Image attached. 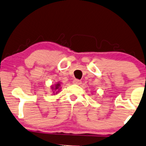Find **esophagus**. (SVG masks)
<instances>
[{"instance_id":"34e87169","label":"esophagus","mask_w":146,"mask_h":146,"mask_svg":"<svg viewBox=\"0 0 146 146\" xmlns=\"http://www.w3.org/2000/svg\"><path fill=\"white\" fill-rule=\"evenodd\" d=\"M73 84H81V81L80 80H78V79H75V80H73Z\"/></svg>"}]
</instances>
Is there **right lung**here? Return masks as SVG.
Listing matches in <instances>:
<instances>
[{
	"label": "right lung",
	"instance_id": "1",
	"mask_svg": "<svg viewBox=\"0 0 146 146\" xmlns=\"http://www.w3.org/2000/svg\"><path fill=\"white\" fill-rule=\"evenodd\" d=\"M60 83H58V84H57L56 85V88H53V87H52V88H53H53H54V89L55 90H58V88H59V87H60Z\"/></svg>",
	"mask_w": 146,
	"mask_h": 146
}]
</instances>
